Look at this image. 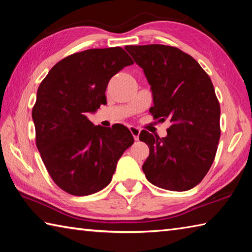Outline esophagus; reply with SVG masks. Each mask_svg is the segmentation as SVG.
Listing matches in <instances>:
<instances>
[{"mask_svg": "<svg viewBox=\"0 0 252 252\" xmlns=\"http://www.w3.org/2000/svg\"><path fill=\"white\" fill-rule=\"evenodd\" d=\"M129 129H130V132L132 133V135H133L134 140H139V134H140V129H139V127L131 126Z\"/></svg>", "mask_w": 252, "mask_h": 252, "instance_id": "esophagus-1", "label": "esophagus"}]
</instances>
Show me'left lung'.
Here are the masks:
<instances>
[{
    "mask_svg": "<svg viewBox=\"0 0 252 252\" xmlns=\"http://www.w3.org/2000/svg\"><path fill=\"white\" fill-rule=\"evenodd\" d=\"M151 85L155 119L171 122L164 138L142 130L150 149L142 165L152 185L187 191L208 173L220 139V104L209 75L191 55L174 46L126 45Z\"/></svg>",
    "mask_w": 252,
    "mask_h": 252,
    "instance_id": "left-lung-1",
    "label": "left lung"
}]
</instances>
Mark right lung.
I'll list each match as a JSON object with an SVG mask.
<instances>
[{"label":"right lung","instance_id":"obj_1","mask_svg":"<svg viewBox=\"0 0 252 252\" xmlns=\"http://www.w3.org/2000/svg\"><path fill=\"white\" fill-rule=\"evenodd\" d=\"M131 64L119 46L85 50L58 62L37 89L32 109L36 147L52 180L65 192L89 195L103 189L133 144L125 126H94L87 117L106 103L110 79Z\"/></svg>","mask_w":252,"mask_h":252}]
</instances>
